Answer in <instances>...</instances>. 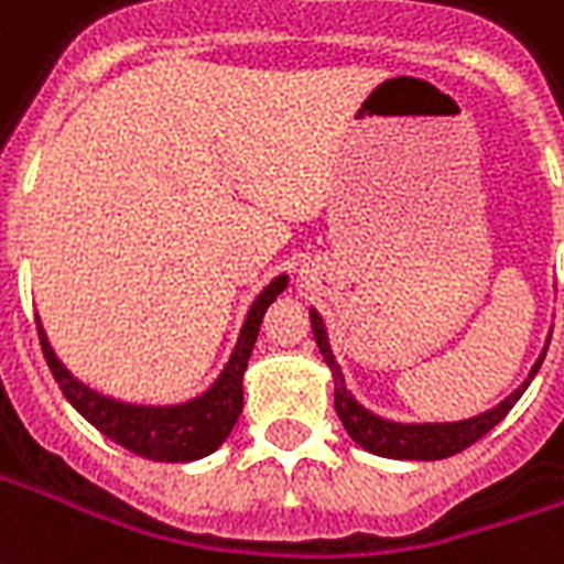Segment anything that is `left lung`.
I'll return each mask as SVG.
<instances>
[{"mask_svg": "<svg viewBox=\"0 0 564 564\" xmlns=\"http://www.w3.org/2000/svg\"><path fill=\"white\" fill-rule=\"evenodd\" d=\"M311 329H314V341L321 348L323 360L333 369V381H336V412L348 436L364 446L366 452L372 455H381V458H397V460H440L448 458V455H458L467 446H474L476 440H482L498 421H503V415L516 405V400L522 397V391L531 384V378L538 376V369L543 364L541 360L531 369L529 381L522 388H516L503 403H498L495 409H488L482 415L467 421H446V424H400V421H388L372 415L369 409L357 403L350 391L345 388V376H341V366L336 364L333 357V348H329V338H326V326H323L321 314L311 308Z\"/></svg>", "mask_w": 564, "mask_h": 564, "instance_id": "1", "label": "left lung"}]
</instances>
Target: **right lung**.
Masks as SVG:
<instances>
[{
  "instance_id": "right-lung-1",
  "label": "right lung",
  "mask_w": 564,
  "mask_h": 564,
  "mask_svg": "<svg viewBox=\"0 0 564 564\" xmlns=\"http://www.w3.org/2000/svg\"><path fill=\"white\" fill-rule=\"evenodd\" d=\"M286 281L290 278L281 274V278H274L262 293L256 295V302L247 311V321L241 326L238 345L231 350L223 376L214 381V388L180 405L121 403V400L90 391L88 384H82L57 360V354L48 345V336H45L39 317H35V326H39L42 354L48 360L51 376L57 378V384H61L63 397L76 405V412H82L104 436H109L112 443L124 446L133 455H140V458L171 460V464L198 460L223 446V440L231 433L235 421L241 415L243 369H247V360L253 354L259 323H262L265 308L286 290Z\"/></svg>"
}]
</instances>
